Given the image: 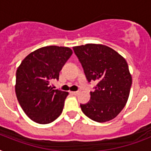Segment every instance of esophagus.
<instances>
[{
	"label": "esophagus",
	"mask_w": 151,
	"mask_h": 151,
	"mask_svg": "<svg viewBox=\"0 0 151 151\" xmlns=\"http://www.w3.org/2000/svg\"><path fill=\"white\" fill-rule=\"evenodd\" d=\"M79 93V91H76V92H72V94L73 95H78Z\"/></svg>",
	"instance_id": "34e87169"
}]
</instances>
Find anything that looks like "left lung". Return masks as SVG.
I'll return each mask as SVG.
<instances>
[{
    "mask_svg": "<svg viewBox=\"0 0 151 151\" xmlns=\"http://www.w3.org/2000/svg\"><path fill=\"white\" fill-rule=\"evenodd\" d=\"M73 49L88 81L97 82L94 92H90V100L80 105L82 112L97 122L114 119L124 107L131 88L132 76L126 60L103 45L87 44Z\"/></svg>",
    "mask_w": 151,
    "mask_h": 151,
    "instance_id": "8db88e82",
    "label": "left lung"
}]
</instances>
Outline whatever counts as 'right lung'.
Here are the masks:
<instances>
[{
    "label": "right lung",
    "instance_id": "add662e5",
    "mask_svg": "<svg viewBox=\"0 0 151 151\" xmlns=\"http://www.w3.org/2000/svg\"><path fill=\"white\" fill-rule=\"evenodd\" d=\"M73 52L67 47L46 46L29 54L16 70L15 93L25 114L38 124H48L63 112L68 92L53 89L51 81Z\"/></svg>",
    "mask_w": 151,
    "mask_h": 151
}]
</instances>
